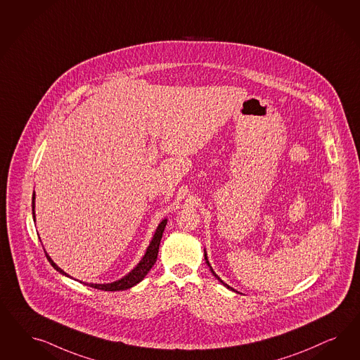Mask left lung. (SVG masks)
Listing matches in <instances>:
<instances>
[{
  "instance_id": "1",
  "label": "left lung",
  "mask_w": 360,
  "mask_h": 360,
  "mask_svg": "<svg viewBox=\"0 0 360 360\" xmlns=\"http://www.w3.org/2000/svg\"><path fill=\"white\" fill-rule=\"evenodd\" d=\"M205 260H206V262H207V265H208V266H210V269H211V272L214 273V276H215V277H217V278H218L219 281H220V283H223V285H224V286H227V288H229V289H231V290H233V289H232V288H231V286H229V285H227V283H223V281H221V280H220V278H219L218 276H217V274H215V272H214V269H212V266H211V265H210V262H208L207 253H206V250H205Z\"/></svg>"
}]
</instances>
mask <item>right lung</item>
I'll return each mask as SVG.
<instances>
[{
    "label": "right lung",
    "instance_id": "1",
    "mask_svg": "<svg viewBox=\"0 0 360 360\" xmlns=\"http://www.w3.org/2000/svg\"><path fill=\"white\" fill-rule=\"evenodd\" d=\"M32 206H33V219L34 221H35V212H34V207H35V193H33ZM166 224H167V219H164V220L158 224V227L155 229V233H154V236H153L152 241H150V244H149V247H148V250H146V253L143 255L141 262L137 264V266H136L131 272L128 273L127 276H124L120 280L113 281V283H86V285L91 286V288L98 289V290H104V292H117V290H127V289H129L131 286H134V285H137L140 281H142V278L148 274V272L152 269L153 265L157 262V255H158V250H160V243H161V239H162V233H164ZM44 253H46L47 260L54 266V269H56L59 273H62V274H65L67 277H71V276H68L63 269H60V268L51 260V257L47 255V252L44 251ZM80 283H82V281H80Z\"/></svg>",
    "mask_w": 360,
    "mask_h": 360
}]
</instances>
